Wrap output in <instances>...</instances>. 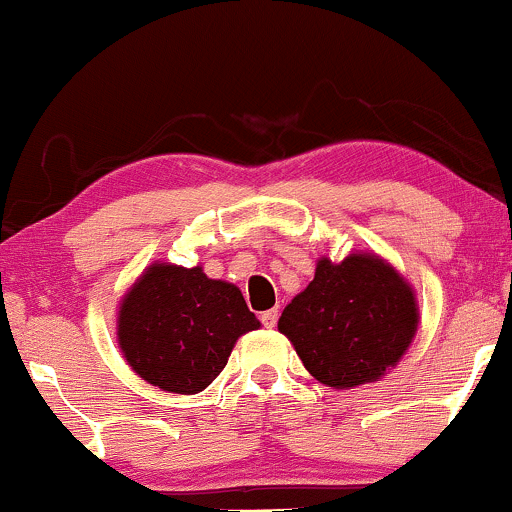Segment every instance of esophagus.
I'll return each instance as SVG.
<instances>
[{
    "instance_id": "esophagus-1",
    "label": "esophagus",
    "mask_w": 512,
    "mask_h": 512,
    "mask_svg": "<svg viewBox=\"0 0 512 512\" xmlns=\"http://www.w3.org/2000/svg\"><path fill=\"white\" fill-rule=\"evenodd\" d=\"M260 319L264 323V328H274L276 321H278V312H276V309H269V312H264Z\"/></svg>"
}]
</instances>
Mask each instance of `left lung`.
Here are the masks:
<instances>
[{"label":"left lung","instance_id":"obj_1","mask_svg":"<svg viewBox=\"0 0 512 512\" xmlns=\"http://www.w3.org/2000/svg\"><path fill=\"white\" fill-rule=\"evenodd\" d=\"M278 331L319 383L349 390L383 378L404 357L418 331L416 293L373 252H352L338 264L321 257Z\"/></svg>","mask_w":512,"mask_h":512}]
</instances>
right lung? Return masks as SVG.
<instances>
[{
	"label": "right lung",
	"mask_w": 512,
	"mask_h": 512,
	"mask_svg": "<svg viewBox=\"0 0 512 512\" xmlns=\"http://www.w3.org/2000/svg\"><path fill=\"white\" fill-rule=\"evenodd\" d=\"M257 328L234 283L208 278L203 267L155 262L122 297L118 345L146 383L196 394L222 373L236 340Z\"/></svg>",
	"instance_id": "right-lung-1"
}]
</instances>
